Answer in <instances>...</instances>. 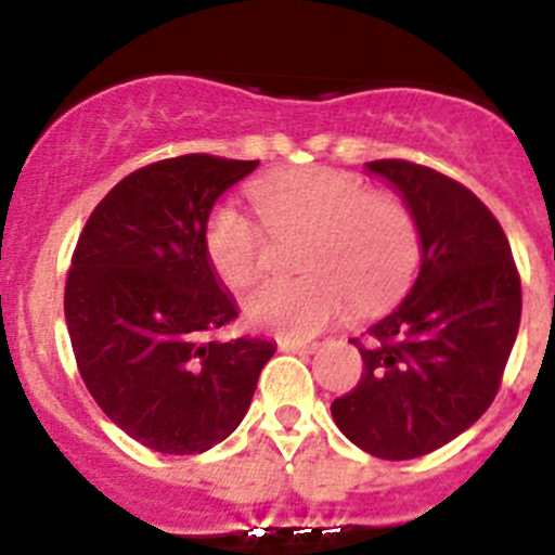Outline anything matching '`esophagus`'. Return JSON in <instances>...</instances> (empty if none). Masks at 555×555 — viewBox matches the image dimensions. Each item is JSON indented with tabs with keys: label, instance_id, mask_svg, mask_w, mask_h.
<instances>
[{
	"label": "esophagus",
	"instance_id": "1",
	"mask_svg": "<svg viewBox=\"0 0 555 555\" xmlns=\"http://www.w3.org/2000/svg\"><path fill=\"white\" fill-rule=\"evenodd\" d=\"M319 344H300V340H279V351H289V354H313Z\"/></svg>",
	"mask_w": 555,
	"mask_h": 555
}]
</instances>
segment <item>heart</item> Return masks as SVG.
I'll list each match as a JSON object with an SVG mask.
<instances>
[{"instance_id":"1","label":"heart","mask_w":555,"mask_h":555,"mask_svg":"<svg viewBox=\"0 0 555 555\" xmlns=\"http://www.w3.org/2000/svg\"><path fill=\"white\" fill-rule=\"evenodd\" d=\"M268 233H306L298 279H271L244 298L251 327L304 340L344 317L346 306L378 311L411 282L418 266V225L397 195L371 193L357 177L324 166L273 171L249 188ZM262 228L231 204L204 222V255L225 287L242 289L260 273Z\"/></svg>"}]
</instances>
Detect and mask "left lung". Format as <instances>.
<instances>
[{
	"label": "left lung",
	"mask_w": 555,
	"mask_h": 555,
	"mask_svg": "<svg viewBox=\"0 0 555 555\" xmlns=\"http://www.w3.org/2000/svg\"><path fill=\"white\" fill-rule=\"evenodd\" d=\"M365 166L416 217L422 271L365 340H351L365 367L330 411L351 443L400 462L451 443L494 402L518 335L520 276L505 231L473 190L411 160Z\"/></svg>",
	"instance_id": "obj_1"
}]
</instances>
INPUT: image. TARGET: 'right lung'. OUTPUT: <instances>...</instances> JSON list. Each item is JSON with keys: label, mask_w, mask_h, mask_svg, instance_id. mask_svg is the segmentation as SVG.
Instances as JSON below:
<instances>
[{"label": "right lung", "mask_w": 555, "mask_h": 555, "mask_svg": "<svg viewBox=\"0 0 555 555\" xmlns=\"http://www.w3.org/2000/svg\"><path fill=\"white\" fill-rule=\"evenodd\" d=\"M260 160L179 155L128 173L91 211L64 289L77 371L99 408L147 449L204 453L249 411L262 338L204 340L238 317L206 262L204 222Z\"/></svg>", "instance_id": "right-lung-1"}]
</instances>
